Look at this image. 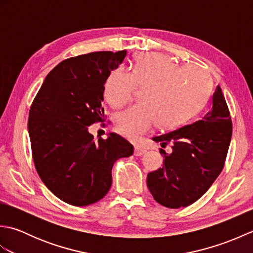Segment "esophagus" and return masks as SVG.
I'll return each instance as SVG.
<instances>
[{
	"label": "esophagus",
	"instance_id": "esophagus-1",
	"mask_svg": "<svg viewBox=\"0 0 253 253\" xmlns=\"http://www.w3.org/2000/svg\"><path fill=\"white\" fill-rule=\"evenodd\" d=\"M146 152H147V150L144 148H142L140 146L135 147V155H136V157H141V155L144 154Z\"/></svg>",
	"mask_w": 253,
	"mask_h": 253
}]
</instances>
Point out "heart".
Listing matches in <instances>:
<instances>
[{
  "label": "heart",
  "instance_id": "1",
  "mask_svg": "<svg viewBox=\"0 0 253 253\" xmlns=\"http://www.w3.org/2000/svg\"><path fill=\"white\" fill-rule=\"evenodd\" d=\"M137 87L143 91L144 103L128 107L115 116L118 133L138 140L158 123L161 128L180 126L198 114L212 90L210 74L200 66H178L173 58L161 53H142L133 62L131 72L122 67L109 75L104 98L111 106L129 102Z\"/></svg>",
  "mask_w": 253,
  "mask_h": 253
}]
</instances>
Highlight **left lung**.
<instances>
[{"label":"left lung","instance_id":"1","mask_svg":"<svg viewBox=\"0 0 253 253\" xmlns=\"http://www.w3.org/2000/svg\"><path fill=\"white\" fill-rule=\"evenodd\" d=\"M229 110L217 85L212 109L200 121L164 135L153 137L164 147L173 142V151L164 155L162 169L149 173L147 185L161 206L178 209L196 202L221 174L232 139Z\"/></svg>","mask_w":253,"mask_h":253}]
</instances>
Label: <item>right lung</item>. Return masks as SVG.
Instances as JSON below:
<instances>
[{
    "mask_svg": "<svg viewBox=\"0 0 253 253\" xmlns=\"http://www.w3.org/2000/svg\"><path fill=\"white\" fill-rule=\"evenodd\" d=\"M126 50L67 58L47 74L32 102L28 131L41 180L62 201L84 207L101 200L112 185V168L133 147L120 135L94 140L90 125L104 122V84Z\"/></svg>",
    "mask_w": 253,
    "mask_h": 253,
    "instance_id": "add662e5",
    "label": "right lung"
}]
</instances>
